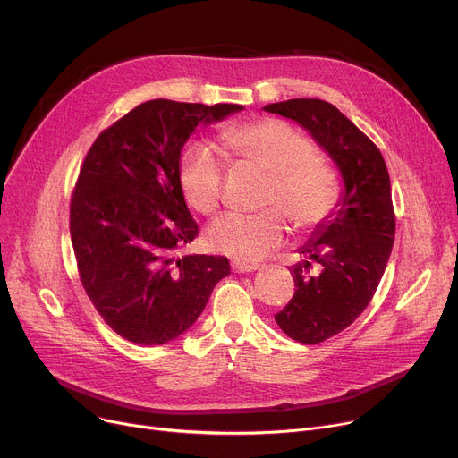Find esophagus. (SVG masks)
Listing matches in <instances>:
<instances>
[{
  "label": "esophagus",
  "mask_w": 458,
  "mask_h": 458,
  "mask_svg": "<svg viewBox=\"0 0 458 458\" xmlns=\"http://www.w3.org/2000/svg\"><path fill=\"white\" fill-rule=\"evenodd\" d=\"M232 269L233 273H252L258 271L259 266H254V263H243V261H232Z\"/></svg>",
  "instance_id": "1"
}]
</instances>
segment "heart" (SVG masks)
Listing matches in <instances>:
<instances>
[{"label":"heart","instance_id":"1","mask_svg":"<svg viewBox=\"0 0 458 458\" xmlns=\"http://www.w3.org/2000/svg\"><path fill=\"white\" fill-rule=\"evenodd\" d=\"M235 163L269 174L263 206L254 215L226 213L206 232L213 252L235 261H259L284 242L287 219L297 230L323 223L340 199V178L332 163L314 150L311 140L282 118H258L233 124L221 133ZM225 161L204 142L191 144L180 161V183L187 204L213 215L221 204ZM283 211L280 212L277 208Z\"/></svg>","mask_w":458,"mask_h":458}]
</instances>
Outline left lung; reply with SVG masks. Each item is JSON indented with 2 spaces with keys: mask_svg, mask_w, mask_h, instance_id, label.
Segmentation results:
<instances>
[{
  "mask_svg": "<svg viewBox=\"0 0 458 458\" xmlns=\"http://www.w3.org/2000/svg\"><path fill=\"white\" fill-rule=\"evenodd\" d=\"M263 109L295 120L344 182L335 209L297 250L293 299L275 314L292 340L314 345L354 323L377 292L395 237L390 176L371 139L332 104L295 98Z\"/></svg>",
  "mask_w": 458,
  "mask_h": 458,
  "instance_id": "8db88e82",
  "label": "left lung"
}]
</instances>
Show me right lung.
<instances>
[{"label": "right lung", "instance_id": "add662e5", "mask_svg": "<svg viewBox=\"0 0 458 458\" xmlns=\"http://www.w3.org/2000/svg\"><path fill=\"white\" fill-rule=\"evenodd\" d=\"M239 111L243 106L144 102L102 131L83 161L70 202L72 245L89 299L128 342L180 338L230 275L225 256H178L199 235L180 157L199 124Z\"/></svg>", "mask_w": 458, "mask_h": 458}]
</instances>
